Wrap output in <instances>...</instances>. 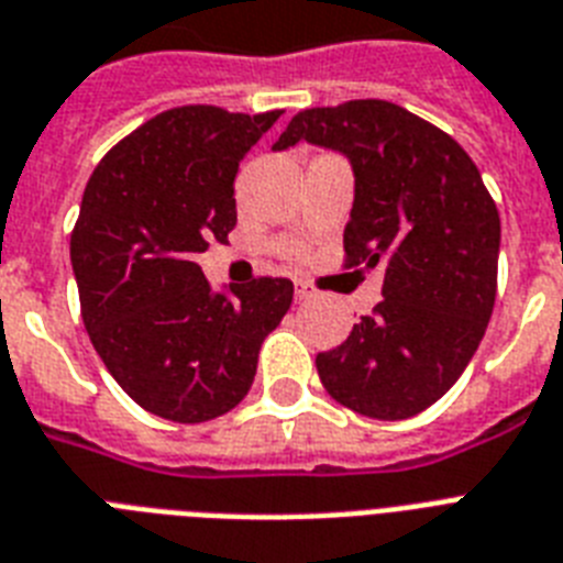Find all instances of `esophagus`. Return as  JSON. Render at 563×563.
<instances>
[{
    "label": "esophagus",
    "mask_w": 563,
    "mask_h": 563,
    "mask_svg": "<svg viewBox=\"0 0 563 563\" xmlns=\"http://www.w3.org/2000/svg\"><path fill=\"white\" fill-rule=\"evenodd\" d=\"M316 298V289L309 286V283L303 280H295V300H300V303H307V300Z\"/></svg>",
    "instance_id": "1"
}]
</instances>
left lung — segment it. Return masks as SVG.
<instances>
[{
    "label": "left lung",
    "instance_id": "left-lung-1",
    "mask_svg": "<svg viewBox=\"0 0 563 563\" xmlns=\"http://www.w3.org/2000/svg\"><path fill=\"white\" fill-rule=\"evenodd\" d=\"M307 140L353 166L344 265H383V300L318 353L335 402L402 420L444 397L479 347L497 298L499 212L476 163L427 119L383 99L309 108L272 145Z\"/></svg>",
    "mask_w": 563,
    "mask_h": 563
}]
</instances>
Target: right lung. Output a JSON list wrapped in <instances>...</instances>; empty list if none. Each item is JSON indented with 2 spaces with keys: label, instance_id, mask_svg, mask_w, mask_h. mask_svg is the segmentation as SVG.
<instances>
[{
  "label": "right lung",
  "instance_id": "right-lung-1",
  "mask_svg": "<svg viewBox=\"0 0 563 563\" xmlns=\"http://www.w3.org/2000/svg\"><path fill=\"white\" fill-rule=\"evenodd\" d=\"M280 113L163 110L87 180L69 239L84 327L122 391L157 418L203 423L239 406L289 312L286 277L212 291L195 263L236 228L239 161Z\"/></svg>",
  "mask_w": 563,
  "mask_h": 563
}]
</instances>
